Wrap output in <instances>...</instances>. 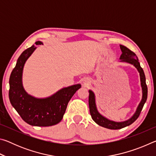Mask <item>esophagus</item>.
Returning <instances> with one entry per match:
<instances>
[{
    "label": "esophagus",
    "mask_w": 156,
    "mask_h": 156,
    "mask_svg": "<svg viewBox=\"0 0 156 156\" xmlns=\"http://www.w3.org/2000/svg\"><path fill=\"white\" fill-rule=\"evenodd\" d=\"M88 83H89V82H88L87 80H84V81L83 82V83H84V85H87V84H88Z\"/></svg>",
    "instance_id": "34e87169"
}]
</instances>
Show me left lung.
<instances>
[{
    "instance_id": "obj_1",
    "label": "left lung",
    "mask_w": 156,
    "mask_h": 156,
    "mask_svg": "<svg viewBox=\"0 0 156 156\" xmlns=\"http://www.w3.org/2000/svg\"><path fill=\"white\" fill-rule=\"evenodd\" d=\"M120 47L121 51H122V54L120 57V62H126L133 65L137 69L139 73L142 88V99L138 107H137L135 113L129 119L122 121V122H116V121L108 119L104 115H102L101 113H100L97 109L96 96H95L94 92L91 90H89V106L92 119L98 125L109 129H120L130 125L135 122L137 118L139 117L140 113L147 98V86L146 84V78H145L144 71L140 67V64L138 62V57H137L135 53L131 51L130 49H129L125 46L120 44Z\"/></svg>"
}]
</instances>
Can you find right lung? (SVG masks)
I'll use <instances>...</instances> for the list:
<instances>
[{"label": "right lung", "instance_id": "right-lung-1", "mask_svg": "<svg viewBox=\"0 0 156 156\" xmlns=\"http://www.w3.org/2000/svg\"><path fill=\"white\" fill-rule=\"evenodd\" d=\"M36 44H43V43L37 41ZM36 49V47L32 45L25 50L18 58L9 78V100L22 119L29 125H55L62 120L69 101L81 87V84L62 88L46 98H36L29 94L23 85V72L26 61Z\"/></svg>", "mask_w": 156, "mask_h": 156}]
</instances>
